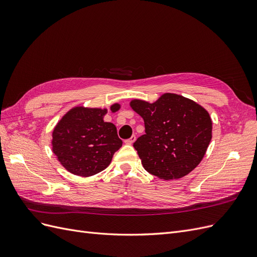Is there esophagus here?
Returning a JSON list of instances; mask_svg holds the SVG:
<instances>
[{"label":"esophagus","mask_w":257,"mask_h":257,"mask_svg":"<svg viewBox=\"0 0 257 257\" xmlns=\"http://www.w3.org/2000/svg\"><path fill=\"white\" fill-rule=\"evenodd\" d=\"M135 141H136V136H135V135H133V136H132L131 138L126 139V141H125V142H124V143H125L126 145H133Z\"/></svg>","instance_id":"esophagus-1"}]
</instances>
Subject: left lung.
<instances>
[{"label":"left lung","instance_id":"8db88e82","mask_svg":"<svg viewBox=\"0 0 257 257\" xmlns=\"http://www.w3.org/2000/svg\"><path fill=\"white\" fill-rule=\"evenodd\" d=\"M130 106L145 122L146 133L134 148L148 173L172 180L199 164L212 138V121L203 106L175 93L154 103L132 99Z\"/></svg>","mask_w":257,"mask_h":257}]
</instances>
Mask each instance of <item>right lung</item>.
Wrapping results in <instances>:
<instances>
[{
	"label": "right lung",
	"mask_w": 257,
	"mask_h": 257,
	"mask_svg": "<svg viewBox=\"0 0 257 257\" xmlns=\"http://www.w3.org/2000/svg\"><path fill=\"white\" fill-rule=\"evenodd\" d=\"M120 104L110 106L112 112ZM107 109L77 106L68 110L52 132V152L67 172L90 177L108 167L122 141L113 123L105 122Z\"/></svg>",
	"instance_id": "1"
}]
</instances>
